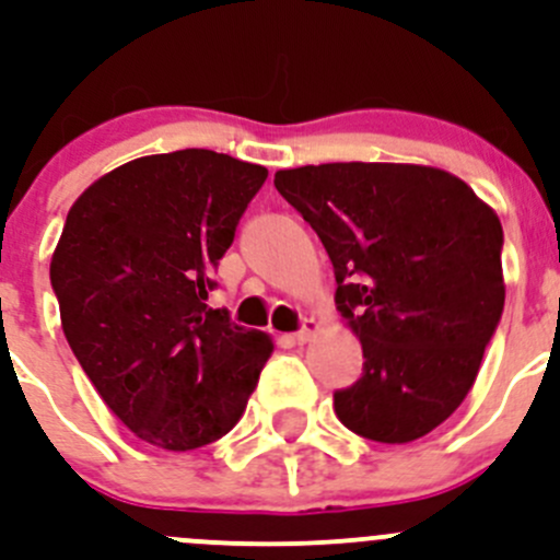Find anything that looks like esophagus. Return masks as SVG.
<instances>
[{"label":"esophagus","mask_w":560,"mask_h":560,"mask_svg":"<svg viewBox=\"0 0 560 560\" xmlns=\"http://www.w3.org/2000/svg\"><path fill=\"white\" fill-rule=\"evenodd\" d=\"M315 331H318V320H313V318H304L302 329H299V331H293V342H299V346H304V342H310V340H313V335H315Z\"/></svg>","instance_id":"obj_1"}]
</instances>
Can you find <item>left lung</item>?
I'll return each mask as SVG.
<instances>
[{"mask_svg":"<svg viewBox=\"0 0 560 560\" xmlns=\"http://www.w3.org/2000/svg\"><path fill=\"white\" fill-rule=\"evenodd\" d=\"M275 187L324 242L335 304L362 342L337 419L381 444L428 435L466 400L501 320L498 214L433 165H302Z\"/></svg>","mask_w":560,"mask_h":560,"instance_id":"8db88e82","label":"left lung"}]
</instances>
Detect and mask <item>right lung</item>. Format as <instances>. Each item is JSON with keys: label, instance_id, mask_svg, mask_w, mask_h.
<instances>
[{"label": "right lung", "instance_id": "1", "mask_svg": "<svg viewBox=\"0 0 560 560\" xmlns=\"http://www.w3.org/2000/svg\"><path fill=\"white\" fill-rule=\"evenodd\" d=\"M269 171L212 149L130 160L70 207L51 285L75 359L136 439L190 452L245 413L272 337L207 307Z\"/></svg>", "mask_w": 560, "mask_h": 560}]
</instances>
